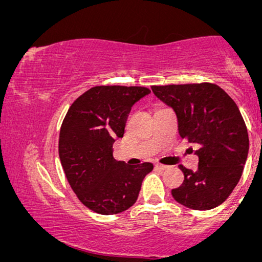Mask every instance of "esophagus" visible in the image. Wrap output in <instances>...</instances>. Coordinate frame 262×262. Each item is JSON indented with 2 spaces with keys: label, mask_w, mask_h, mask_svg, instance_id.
<instances>
[{
  "label": "esophagus",
  "mask_w": 262,
  "mask_h": 262,
  "mask_svg": "<svg viewBox=\"0 0 262 262\" xmlns=\"http://www.w3.org/2000/svg\"><path fill=\"white\" fill-rule=\"evenodd\" d=\"M156 167L161 169V171H165V169H167L169 166H168V165H164V164H159V163H158V164H156Z\"/></svg>",
  "instance_id": "esophagus-1"
}]
</instances>
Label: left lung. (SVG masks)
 I'll use <instances>...</instances> for the list:
<instances>
[{"label": "left lung", "mask_w": 262, "mask_h": 262, "mask_svg": "<svg viewBox=\"0 0 262 262\" xmlns=\"http://www.w3.org/2000/svg\"><path fill=\"white\" fill-rule=\"evenodd\" d=\"M158 98L174 109L183 139L200 146L196 171L179 165L184 182L172 197L186 208L210 210L222 204L240 180L249 139L236 103L213 83L153 85Z\"/></svg>", "instance_id": "left-lung-1"}]
</instances>
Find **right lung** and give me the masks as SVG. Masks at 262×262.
Segmentation results:
<instances>
[{
  "label": "right lung",
  "instance_id": "1",
  "mask_svg": "<svg viewBox=\"0 0 262 262\" xmlns=\"http://www.w3.org/2000/svg\"><path fill=\"white\" fill-rule=\"evenodd\" d=\"M150 90L145 86L98 85L70 106L59 133V158L66 179L82 203L101 215L129 209L153 164L128 165L113 157L128 114Z\"/></svg>",
  "mask_w": 262,
  "mask_h": 262
}]
</instances>
